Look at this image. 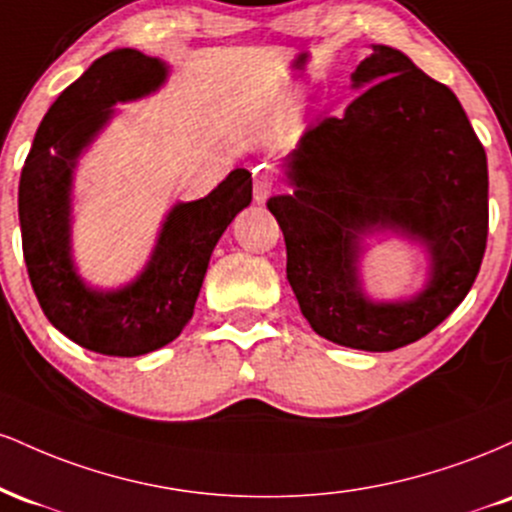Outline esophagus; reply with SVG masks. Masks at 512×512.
<instances>
[{"instance_id": "1", "label": "esophagus", "mask_w": 512, "mask_h": 512, "mask_svg": "<svg viewBox=\"0 0 512 512\" xmlns=\"http://www.w3.org/2000/svg\"><path fill=\"white\" fill-rule=\"evenodd\" d=\"M252 182H255V190H252V195H255V202L264 204V202H267L269 192H272V173H269V170L264 166L252 168Z\"/></svg>"}]
</instances>
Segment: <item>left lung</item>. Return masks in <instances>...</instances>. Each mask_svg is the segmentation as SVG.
<instances>
[{"instance_id": "1", "label": "left lung", "mask_w": 512, "mask_h": 512, "mask_svg": "<svg viewBox=\"0 0 512 512\" xmlns=\"http://www.w3.org/2000/svg\"><path fill=\"white\" fill-rule=\"evenodd\" d=\"M342 117L303 132L286 195L267 207L286 240V279L310 327L334 344L392 351L419 342L464 301L489 236L486 151L460 101L404 52L373 45ZM395 230L429 252L407 302H373L357 281L360 236Z\"/></svg>"}]
</instances>
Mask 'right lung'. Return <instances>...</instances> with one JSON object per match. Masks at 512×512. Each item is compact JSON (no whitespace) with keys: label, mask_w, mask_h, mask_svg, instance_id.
Here are the masks:
<instances>
[{"label":"right lung","mask_w":512,"mask_h":512,"mask_svg":"<svg viewBox=\"0 0 512 512\" xmlns=\"http://www.w3.org/2000/svg\"><path fill=\"white\" fill-rule=\"evenodd\" d=\"M158 57L122 48L103 55L50 105L21 170L23 260L40 308L64 337L103 356H142L190 322L216 243L252 202L245 168L216 190L168 211L144 272L115 291L91 289L72 260V182L79 156L115 115V103L149 96L166 81Z\"/></svg>","instance_id":"1"}]
</instances>
